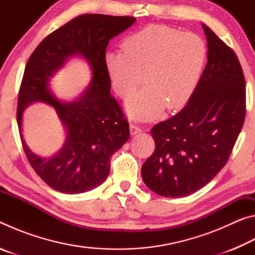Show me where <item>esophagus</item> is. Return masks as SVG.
<instances>
[{
	"instance_id": "esophagus-1",
	"label": "esophagus",
	"mask_w": 255,
	"mask_h": 255,
	"mask_svg": "<svg viewBox=\"0 0 255 255\" xmlns=\"http://www.w3.org/2000/svg\"><path fill=\"white\" fill-rule=\"evenodd\" d=\"M129 130H130L131 135H137V133L141 132V128L139 126H137V125L130 124V126H129Z\"/></svg>"
}]
</instances>
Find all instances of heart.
<instances>
[{
  "mask_svg": "<svg viewBox=\"0 0 255 255\" xmlns=\"http://www.w3.org/2000/svg\"><path fill=\"white\" fill-rule=\"evenodd\" d=\"M124 50H108L103 56L112 89L127 97L144 77L147 85L126 101V112L136 120L158 117L165 106L179 109L195 93L204 70L205 41L191 32L161 24L129 34Z\"/></svg>",
  "mask_w": 255,
  "mask_h": 255,
  "instance_id": "obj_1",
  "label": "heart"
}]
</instances>
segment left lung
<instances>
[{"mask_svg":"<svg viewBox=\"0 0 255 255\" xmlns=\"http://www.w3.org/2000/svg\"><path fill=\"white\" fill-rule=\"evenodd\" d=\"M207 65L182 110L152 128L155 150L141 166L147 187L163 197H187L228 161L245 118V80L239 58L202 23Z\"/></svg>","mask_w":255,"mask_h":255,"instance_id":"1","label":"left lung"}]
</instances>
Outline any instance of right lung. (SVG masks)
Instances as JSON below:
<instances>
[{
  "instance_id": "right-lung-1",
  "label": "right lung",
  "mask_w": 255,
  "mask_h": 255,
  "mask_svg": "<svg viewBox=\"0 0 255 255\" xmlns=\"http://www.w3.org/2000/svg\"><path fill=\"white\" fill-rule=\"evenodd\" d=\"M135 21L106 14L76 16L48 34L25 65L16 112L21 141L33 170L56 191L77 195L100 185L109 174L112 154L129 139V125L110 94L103 56L109 40ZM72 57L89 64L92 81L79 99L64 103L53 94L50 81ZM34 102L53 106L67 131L63 147L50 158L32 153L22 136L23 111Z\"/></svg>"
}]
</instances>
